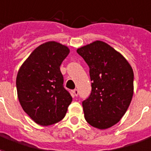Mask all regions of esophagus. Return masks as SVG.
<instances>
[{
    "label": "esophagus",
    "instance_id": "esophagus-1",
    "mask_svg": "<svg viewBox=\"0 0 151 151\" xmlns=\"http://www.w3.org/2000/svg\"><path fill=\"white\" fill-rule=\"evenodd\" d=\"M73 95L77 97V96L78 95V90H76V89H75V90H73Z\"/></svg>",
    "mask_w": 151,
    "mask_h": 151
}]
</instances>
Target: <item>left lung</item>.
I'll use <instances>...</instances> for the list:
<instances>
[{"label": "left lung", "mask_w": 151, "mask_h": 151, "mask_svg": "<svg viewBox=\"0 0 151 151\" xmlns=\"http://www.w3.org/2000/svg\"><path fill=\"white\" fill-rule=\"evenodd\" d=\"M90 67L92 91L82 101L88 123L108 129L121 120L134 94V72L127 60L110 45L93 41L77 50Z\"/></svg>", "instance_id": "8db88e82"}]
</instances>
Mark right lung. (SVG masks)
Listing matches in <instances>:
<instances>
[{"label": "right lung", "instance_id": "add662e5", "mask_svg": "<svg viewBox=\"0 0 151 151\" xmlns=\"http://www.w3.org/2000/svg\"><path fill=\"white\" fill-rule=\"evenodd\" d=\"M69 53L66 45L48 41L33 50L17 73V91L22 109L43 127L61 121L72 101L60 70Z\"/></svg>", "mask_w": 151, "mask_h": 151}]
</instances>
